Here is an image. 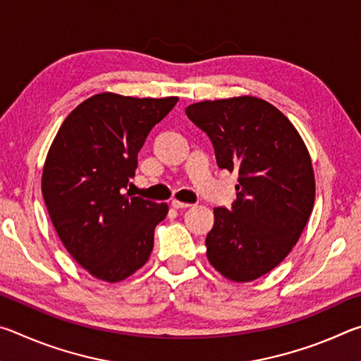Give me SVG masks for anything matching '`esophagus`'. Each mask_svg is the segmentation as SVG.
Returning a JSON list of instances; mask_svg holds the SVG:
<instances>
[{
  "label": "esophagus",
  "instance_id": "1",
  "mask_svg": "<svg viewBox=\"0 0 361 361\" xmlns=\"http://www.w3.org/2000/svg\"><path fill=\"white\" fill-rule=\"evenodd\" d=\"M172 207H173V209H188V207H191V204L181 202V200L173 199V200H172Z\"/></svg>",
  "mask_w": 361,
  "mask_h": 361
}]
</instances>
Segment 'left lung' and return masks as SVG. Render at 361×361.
I'll use <instances>...</instances> for the list:
<instances>
[{"instance_id": "obj_1", "label": "left lung", "mask_w": 361, "mask_h": 361, "mask_svg": "<svg viewBox=\"0 0 361 361\" xmlns=\"http://www.w3.org/2000/svg\"><path fill=\"white\" fill-rule=\"evenodd\" d=\"M186 116L209 135L218 167L239 173L234 204L213 210L207 258L232 282H252L285 259L314 209L307 148L291 122L256 97L199 102Z\"/></svg>"}]
</instances>
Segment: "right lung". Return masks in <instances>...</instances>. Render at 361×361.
<instances>
[{
    "label": "right lung",
    "instance_id": "right-lung-1",
    "mask_svg": "<svg viewBox=\"0 0 361 361\" xmlns=\"http://www.w3.org/2000/svg\"><path fill=\"white\" fill-rule=\"evenodd\" d=\"M178 97L99 94L68 114L47 152L42 197L60 240L85 271L121 282L148 261L167 204L124 194L138 151Z\"/></svg>",
    "mask_w": 361,
    "mask_h": 361
}]
</instances>
